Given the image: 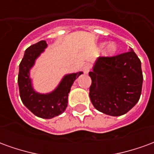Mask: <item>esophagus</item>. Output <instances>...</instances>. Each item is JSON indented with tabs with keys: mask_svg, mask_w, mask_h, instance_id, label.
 <instances>
[{
	"mask_svg": "<svg viewBox=\"0 0 154 154\" xmlns=\"http://www.w3.org/2000/svg\"><path fill=\"white\" fill-rule=\"evenodd\" d=\"M91 67V66L90 63H86L85 65L83 66V72H85V73H88L89 72V71H90Z\"/></svg>",
	"mask_w": 154,
	"mask_h": 154,
	"instance_id": "obj_1",
	"label": "esophagus"
}]
</instances>
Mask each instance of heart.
<instances>
[{
    "label": "heart",
    "mask_w": 154,
    "mask_h": 154,
    "mask_svg": "<svg viewBox=\"0 0 154 154\" xmlns=\"http://www.w3.org/2000/svg\"><path fill=\"white\" fill-rule=\"evenodd\" d=\"M117 51V45L116 43H109L106 44V46L104 49V54L106 56H110L113 55L114 54H116V52Z\"/></svg>",
    "instance_id": "1"
}]
</instances>
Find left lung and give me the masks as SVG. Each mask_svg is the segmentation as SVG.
I'll use <instances>...</instances> for the list:
<instances>
[{"instance_id": "8db88e82", "label": "left lung", "mask_w": 154, "mask_h": 154, "mask_svg": "<svg viewBox=\"0 0 154 154\" xmlns=\"http://www.w3.org/2000/svg\"><path fill=\"white\" fill-rule=\"evenodd\" d=\"M113 57H99L89 72L90 99L102 113L119 116L139 101L142 91L141 62L132 48Z\"/></svg>"}]
</instances>
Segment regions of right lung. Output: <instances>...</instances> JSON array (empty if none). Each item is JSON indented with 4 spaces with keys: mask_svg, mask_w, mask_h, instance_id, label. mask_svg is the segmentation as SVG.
Segmentation results:
<instances>
[{
    "mask_svg": "<svg viewBox=\"0 0 154 154\" xmlns=\"http://www.w3.org/2000/svg\"><path fill=\"white\" fill-rule=\"evenodd\" d=\"M47 48L46 41L41 40L25 50L20 63L18 85L23 104L32 113L43 119H52L64 112L67 106V97L74 81L82 72L65 75L57 88L48 94H40L32 87L29 71L35 60Z\"/></svg>",
    "mask_w": 154,
    "mask_h": 154,
    "instance_id": "right-lung-1",
    "label": "right lung"
}]
</instances>
